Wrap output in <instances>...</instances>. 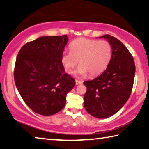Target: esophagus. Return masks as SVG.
<instances>
[{
  "label": "esophagus",
  "mask_w": 149,
  "mask_h": 149,
  "mask_svg": "<svg viewBox=\"0 0 149 149\" xmlns=\"http://www.w3.org/2000/svg\"><path fill=\"white\" fill-rule=\"evenodd\" d=\"M82 84V81H79V80H77V79H75V84L76 85H78V84Z\"/></svg>",
  "instance_id": "esophagus-1"
}]
</instances>
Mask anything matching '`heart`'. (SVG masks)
Segmentation results:
<instances>
[{"label": "heart", "mask_w": 149, "mask_h": 149, "mask_svg": "<svg viewBox=\"0 0 149 149\" xmlns=\"http://www.w3.org/2000/svg\"><path fill=\"white\" fill-rule=\"evenodd\" d=\"M70 52L61 55V63L65 72L72 74L79 61L77 74L95 76L106 70L112 57V47L105 40L79 38L70 46Z\"/></svg>", "instance_id": "1"}]
</instances>
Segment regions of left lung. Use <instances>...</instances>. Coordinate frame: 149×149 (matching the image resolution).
I'll use <instances>...</instances> for the list:
<instances>
[{"instance_id": "8db88e82", "label": "left lung", "mask_w": 149, "mask_h": 149, "mask_svg": "<svg viewBox=\"0 0 149 149\" xmlns=\"http://www.w3.org/2000/svg\"><path fill=\"white\" fill-rule=\"evenodd\" d=\"M108 40L112 57L106 70L92 80L84 82L87 88L84 97L86 111L97 118H106L119 111L131 94L135 75L134 59L118 39L110 35Z\"/></svg>"}]
</instances>
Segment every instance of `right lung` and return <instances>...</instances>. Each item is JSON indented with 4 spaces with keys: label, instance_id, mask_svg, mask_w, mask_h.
Returning a JSON list of instances; mask_svg holds the SVG:
<instances>
[{
    "label": "right lung",
    "instance_id": "right-lung-1",
    "mask_svg": "<svg viewBox=\"0 0 149 149\" xmlns=\"http://www.w3.org/2000/svg\"><path fill=\"white\" fill-rule=\"evenodd\" d=\"M68 41L66 35L41 37L25 44L18 53L15 85L25 104L37 114L59 112L74 87L75 79L66 74L61 63Z\"/></svg>",
    "mask_w": 149,
    "mask_h": 149
}]
</instances>
